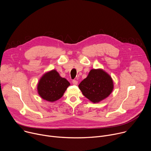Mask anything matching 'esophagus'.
<instances>
[{
	"mask_svg": "<svg viewBox=\"0 0 151 151\" xmlns=\"http://www.w3.org/2000/svg\"><path fill=\"white\" fill-rule=\"evenodd\" d=\"M78 83V82L76 80H73V81H72V83H73V85H77Z\"/></svg>",
	"mask_w": 151,
	"mask_h": 151,
	"instance_id": "1",
	"label": "esophagus"
}]
</instances>
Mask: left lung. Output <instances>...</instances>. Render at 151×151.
Returning a JSON list of instances; mask_svg holds the SVG:
<instances>
[{
    "mask_svg": "<svg viewBox=\"0 0 151 151\" xmlns=\"http://www.w3.org/2000/svg\"><path fill=\"white\" fill-rule=\"evenodd\" d=\"M78 87L85 97L96 103L111 94L114 89V82L111 76L103 69H91Z\"/></svg>",
    "mask_w": 151,
    "mask_h": 151,
    "instance_id": "1",
    "label": "left lung"
}]
</instances>
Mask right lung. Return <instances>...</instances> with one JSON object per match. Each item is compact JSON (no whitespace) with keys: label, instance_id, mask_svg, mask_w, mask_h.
Returning a JSON list of instances; mask_svg holds the SVG:
<instances>
[{"label":"right lung","instance_id":"add662e5","mask_svg":"<svg viewBox=\"0 0 151 151\" xmlns=\"http://www.w3.org/2000/svg\"><path fill=\"white\" fill-rule=\"evenodd\" d=\"M70 85L69 82L60 76L55 70L45 73L37 83V93L44 100L54 102L60 99Z\"/></svg>","mask_w":151,"mask_h":151}]
</instances>
